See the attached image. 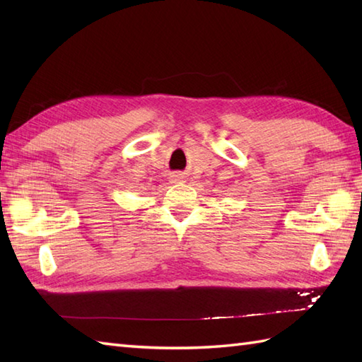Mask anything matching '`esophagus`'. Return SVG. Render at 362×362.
Instances as JSON below:
<instances>
[{"label": "esophagus", "instance_id": "1", "mask_svg": "<svg viewBox=\"0 0 362 362\" xmlns=\"http://www.w3.org/2000/svg\"><path fill=\"white\" fill-rule=\"evenodd\" d=\"M182 179H183V175H182V174H175V175H173L171 182H173V183H175V182H182Z\"/></svg>", "mask_w": 362, "mask_h": 362}]
</instances>
